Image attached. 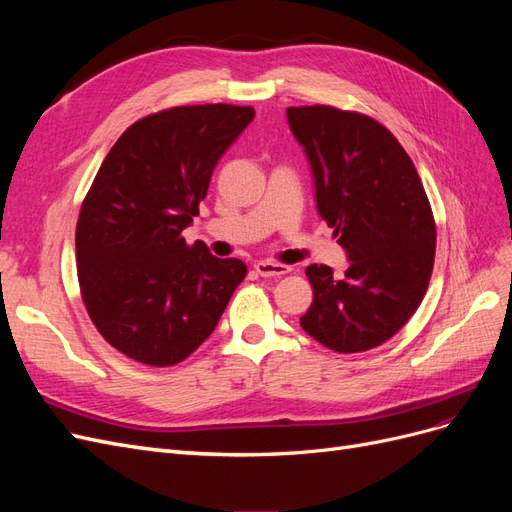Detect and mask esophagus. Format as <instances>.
<instances>
[{
    "label": "esophagus",
    "mask_w": 512,
    "mask_h": 512,
    "mask_svg": "<svg viewBox=\"0 0 512 512\" xmlns=\"http://www.w3.org/2000/svg\"><path fill=\"white\" fill-rule=\"evenodd\" d=\"M254 269L260 277H282V275L290 273L288 265H282V262H271V260L256 262Z\"/></svg>",
    "instance_id": "esophagus-1"
}]
</instances>
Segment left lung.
Wrapping results in <instances>:
<instances>
[{
  "mask_svg": "<svg viewBox=\"0 0 512 512\" xmlns=\"http://www.w3.org/2000/svg\"><path fill=\"white\" fill-rule=\"evenodd\" d=\"M288 123L316 183L320 218L348 252L346 273L309 265L314 301L301 327L335 352L391 339L421 305L436 258V222L423 181L380 121L314 104L290 106Z\"/></svg>",
  "mask_w": 512,
  "mask_h": 512,
  "instance_id": "1",
  "label": "left lung"
}]
</instances>
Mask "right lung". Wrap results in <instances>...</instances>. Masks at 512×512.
<instances>
[{
	"mask_svg": "<svg viewBox=\"0 0 512 512\" xmlns=\"http://www.w3.org/2000/svg\"><path fill=\"white\" fill-rule=\"evenodd\" d=\"M252 119V106L235 104L151 113L119 136L91 183L76 222L81 297L98 333L128 359H188L243 282L239 258H215L181 232Z\"/></svg>",
	"mask_w": 512,
	"mask_h": 512,
	"instance_id": "obj_1",
	"label": "right lung"
}]
</instances>
